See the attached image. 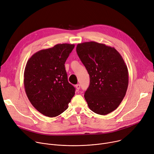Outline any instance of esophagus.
Listing matches in <instances>:
<instances>
[{
	"label": "esophagus",
	"instance_id": "esophagus-1",
	"mask_svg": "<svg viewBox=\"0 0 154 154\" xmlns=\"http://www.w3.org/2000/svg\"><path fill=\"white\" fill-rule=\"evenodd\" d=\"M75 88H76V90L77 91H79V89H80V88H81V86H80V85H76V86H75Z\"/></svg>",
	"mask_w": 154,
	"mask_h": 154
}]
</instances>
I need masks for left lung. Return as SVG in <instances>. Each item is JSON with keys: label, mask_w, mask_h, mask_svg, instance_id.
<instances>
[{"label": "left lung", "mask_w": 154, "mask_h": 154, "mask_svg": "<svg viewBox=\"0 0 154 154\" xmlns=\"http://www.w3.org/2000/svg\"><path fill=\"white\" fill-rule=\"evenodd\" d=\"M76 52L90 77L85 93L89 108L105 115L120 105L128 86V70L114 47L91 41L78 44Z\"/></svg>", "instance_id": "8db88e82"}]
</instances>
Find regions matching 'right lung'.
Returning a JSON list of instances; mask_svg holds the SVG:
<instances>
[{"label":"right lung","mask_w":154,"mask_h":154,"mask_svg":"<svg viewBox=\"0 0 154 154\" xmlns=\"http://www.w3.org/2000/svg\"><path fill=\"white\" fill-rule=\"evenodd\" d=\"M74 44H58L41 50L28 60L24 86L33 107L42 115L55 117L68 109L75 88L68 81L65 63Z\"/></svg>","instance_id":"right-lung-1"}]
</instances>
